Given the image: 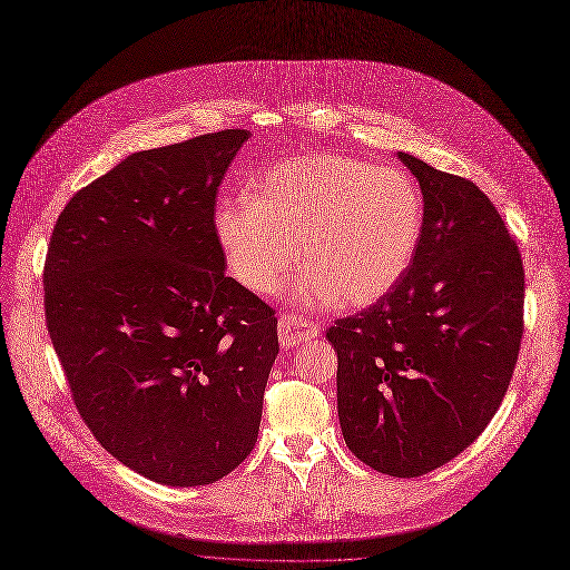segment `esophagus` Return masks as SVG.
<instances>
[{
  "mask_svg": "<svg viewBox=\"0 0 570 570\" xmlns=\"http://www.w3.org/2000/svg\"><path fill=\"white\" fill-rule=\"evenodd\" d=\"M277 334H279V343L284 347H295V345H302L306 341H312L314 336H318L321 330L314 323H308L306 318L282 316L277 321Z\"/></svg>",
  "mask_w": 570,
  "mask_h": 570,
  "instance_id": "esophagus-1",
  "label": "esophagus"
}]
</instances>
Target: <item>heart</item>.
Listing matches in <instances>:
<instances>
[{
    "mask_svg": "<svg viewBox=\"0 0 570 570\" xmlns=\"http://www.w3.org/2000/svg\"><path fill=\"white\" fill-rule=\"evenodd\" d=\"M423 195L400 168L345 154L288 159L256 181L252 197L216 209V236L232 275L254 293H277L297 264L304 304L345 308L382 299L409 271L423 234Z\"/></svg>",
    "mask_w": 570,
    "mask_h": 570,
    "instance_id": "1",
    "label": "heart"
}]
</instances>
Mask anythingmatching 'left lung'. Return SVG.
<instances>
[{"label": "left lung", "instance_id": "obj_1", "mask_svg": "<svg viewBox=\"0 0 570 570\" xmlns=\"http://www.w3.org/2000/svg\"><path fill=\"white\" fill-rule=\"evenodd\" d=\"M423 193L402 279L327 330L343 439L377 473L419 478L495 416L523 338L525 271L493 202L469 179L397 151Z\"/></svg>", "mask_w": 570, "mask_h": 570}]
</instances>
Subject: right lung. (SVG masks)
<instances>
[{"instance_id":"obj_1","label":"right lung","mask_w":570,"mask_h":570,"mask_svg":"<svg viewBox=\"0 0 570 570\" xmlns=\"http://www.w3.org/2000/svg\"><path fill=\"white\" fill-rule=\"evenodd\" d=\"M247 129L129 154L72 195L45 321L79 416L159 484H214L252 452L279 352L273 308L225 275L218 186Z\"/></svg>"}]
</instances>
